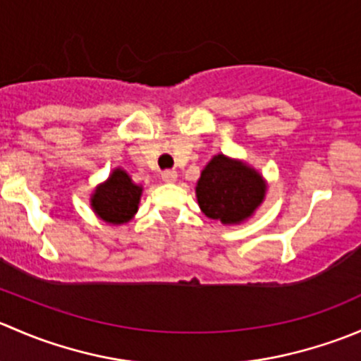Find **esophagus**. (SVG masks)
Returning a JSON list of instances; mask_svg holds the SVG:
<instances>
[{
    "label": "esophagus",
    "instance_id": "34e87169",
    "mask_svg": "<svg viewBox=\"0 0 361 361\" xmlns=\"http://www.w3.org/2000/svg\"><path fill=\"white\" fill-rule=\"evenodd\" d=\"M176 180H178L176 171H164L162 173V181H166V183H174Z\"/></svg>",
    "mask_w": 361,
    "mask_h": 361
}]
</instances>
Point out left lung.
Segmentation results:
<instances>
[{
    "mask_svg": "<svg viewBox=\"0 0 361 361\" xmlns=\"http://www.w3.org/2000/svg\"><path fill=\"white\" fill-rule=\"evenodd\" d=\"M265 190L267 185L257 169L218 154L202 169L195 195L207 218L225 225H238L257 211Z\"/></svg>",
    "mask_w": 361,
    "mask_h": 361,
    "instance_id": "obj_1",
    "label": "left lung"
}]
</instances>
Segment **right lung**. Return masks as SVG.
I'll use <instances>...</instances> for the list:
<instances>
[{"label": "right lung", "mask_w": 361, "mask_h": 361, "mask_svg": "<svg viewBox=\"0 0 361 361\" xmlns=\"http://www.w3.org/2000/svg\"><path fill=\"white\" fill-rule=\"evenodd\" d=\"M141 192L143 188L133 183L126 171L116 167L110 178L94 190L90 206L94 213L106 224H127L137 213Z\"/></svg>", "instance_id": "right-lung-1"}]
</instances>
